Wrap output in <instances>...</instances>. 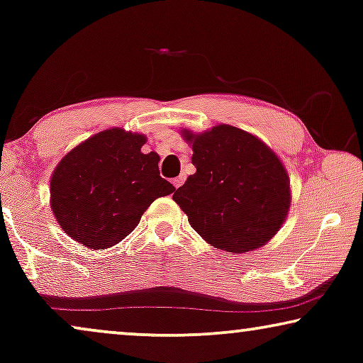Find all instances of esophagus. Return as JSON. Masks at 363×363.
Wrapping results in <instances>:
<instances>
[{
  "instance_id": "obj_1",
  "label": "esophagus",
  "mask_w": 363,
  "mask_h": 363,
  "mask_svg": "<svg viewBox=\"0 0 363 363\" xmlns=\"http://www.w3.org/2000/svg\"><path fill=\"white\" fill-rule=\"evenodd\" d=\"M183 182H185V178H183V177H177V178H173V186H175V188H180L182 185H183Z\"/></svg>"
}]
</instances>
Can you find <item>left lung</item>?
I'll list each match as a JSON object with an SVG mask.
<instances>
[{"instance_id": "obj_1", "label": "left lung", "mask_w": 363, "mask_h": 363, "mask_svg": "<svg viewBox=\"0 0 363 363\" xmlns=\"http://www.w3.org/2000/svg\"><path fill=\"white\" fill-rule=\"evenodd\" d=\"M196 172L173 193L188 221L208 245L231 255L264 246L284 225L291 180L281 158L261 138L220 123L182 130Z\"/></svg>"}]
</instances>
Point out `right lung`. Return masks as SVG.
Instances as JSON below:
<instances>
[{
    "label": "right lung",
    "instance_id": "right-lung-1",
    "mask_svg": "<svg viewBox=\"0 0 363 363\" xmlns=\"http://www.w3.org/2000/svg\"><path fill=\"white\" fill-rule=\"evenodd\" d=\"M147 137L107 128L79 143L54 168L51 208L59 226L89 250H107L130 235L157 198L175 191L160 177Z\"/></svg>",
    "mask_w": 363,
    "mask_h": 363
}]
</instances>
